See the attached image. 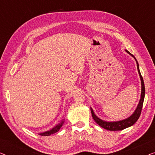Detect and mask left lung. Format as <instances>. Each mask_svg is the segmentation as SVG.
<instances>
[{
    "label": "left lung",
    "instance_id": "left-lung-1",
    "mask_svg": "<svg viewBox=\"0 0 155 155\" xmlns=\"http://www.w3.org/2000/svg\"><path fill=\"white\" fill-rule=\"evenodd\" d=\"M126 52L128 53L129 54L131 55L133 58L135 59L137 63V71H138L140 77V80H141V85H142V92H141V97H140V99L139 104L137 105V107L136 110H135L134 113L133 114L132 116H130V117L126 118L125 120H119V121H116V122H107L104 121V120H101L100 118H99L97 116L95 115L94 111H93L92 109H91V113H92V116L93 117V119L95 120V122L97 123L99 126H100L101 128L107 129L108 130H124V129L128 128L131 126H133V124H135V122L138 120V118L140 116L141 114V111H142V108H143V101H144V98H145V84H144V81H143V78L142 77L140 72L139 70V65L138 63L136 60V58H135V56L130 54L128 51L126 50Z\"/></svg>",
    "mask_w": 155,
    "mask_h": 155
}]
</instances>
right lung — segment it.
I'll use <instances>...</instances> for the list:
<instances>
[{"label":"right lung","instance_id":"right-lung-1","mask_svg":"<svg viewBox=\"0 0 155 155\" xmlns=\"http://www.w3.org/2000/svg\"><path fill=\"white\" fill-rule=\"evenodd\" d=\"M63 121H64V120H63V121L61 122L60 124L57 125L56 126H55L54 128H52L51 130L46 131V132H44V133H40V135H43V136H48V135H50L51 134H54V133L58 132V131L60 130L61 126H62V125L63 124Z\"/></svg>","mask_w":155,"mask_h":155}]
</instances>
